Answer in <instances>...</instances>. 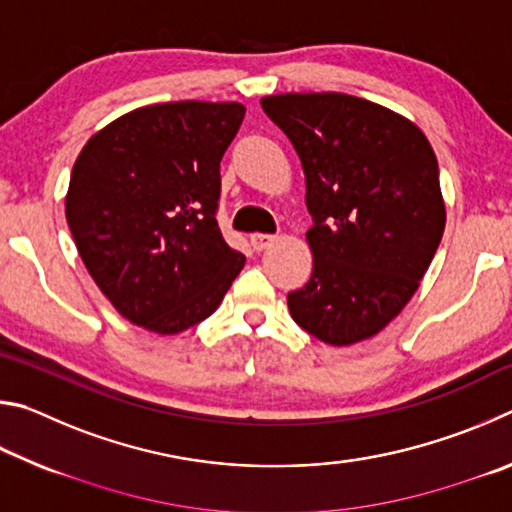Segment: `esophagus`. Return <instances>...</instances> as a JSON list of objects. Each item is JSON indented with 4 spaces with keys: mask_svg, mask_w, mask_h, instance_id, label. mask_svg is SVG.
Listing matches in <instances>:
<instances>
[{
    "mask_svg": "<svg viewBox=\"0 0 512 512\" xmlns=\"http://www.w3.org/2000/svg\"><path fill=\"white\" fill-rule=\"evenodd\" d=\"M275 244V237L273 235H262V232H257V235L250 237V246L255 250H266L268 246Z\"/></svg>",
    "mask_w": 512,
    "mask_h": 512,
    "instance_id": "esophagus-1",
    "label": "esophagus"
}]
</instances>
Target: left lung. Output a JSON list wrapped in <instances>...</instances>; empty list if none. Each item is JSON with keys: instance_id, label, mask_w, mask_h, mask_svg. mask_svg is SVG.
I'll return each instance as SVG.
<instances>
[{"instance_id": "1", "label": "left lung", "mask_w": 512, "mask_h": 512, "mask_svg": "<svg viewBox=\"0 0 512 512\" xmlns=\"http://www.w3.org/2000/svg\"><path fill=\"white\" fill-rule=\"evenodd\" d=\"M262 108L298 153L314 219V271L289 293L291 316L339 348L370 339L413 298L443 239L436 153L413 121L350 94H275Z\"/></svg>"}]
</instances>
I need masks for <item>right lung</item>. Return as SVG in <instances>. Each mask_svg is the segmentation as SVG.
I'll return each instance as SVG.
<instances>
[{
    "mask_svg": "<svg viewBox=\"0 0 512 512\" xmlns=\"http://www.w3.org/2000/svg\"><path fill=\"white\" fill-rule=\"evenodd\" d=\"M246 108L173 101L126 112L74 162L65 216L103 296L155 334L185 332L221 305L246 257L216 223L221 158Z\"/></svg>",
    "mask_w": 512,
    "mask_h": 512,
    "instance_id": "obj_1",
    "label": "right lung"
}]
</instances>
